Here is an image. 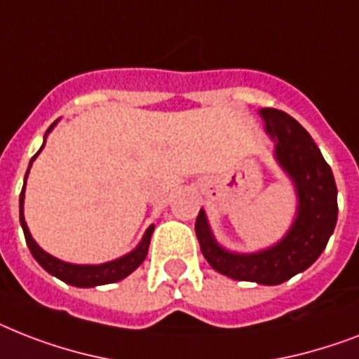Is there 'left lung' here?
Masks as SVG:
<instances>
[{"label": "left lung", "instance_id": "obj_1", "mask_svg": "<svg viewBox=\"0 0 359 359\" xmlns=\"http://www.w3.org/2000/svg\"><path fill=\"white\" fill-rule=\"evenodd\" d=\"M265 131L274 140V157L297 191V217L282 241L254 254L229 252L217 243L200 209L196 237L200 250L215 271L239 282L278 285L317 261L337 222V187L328 163L311 135L278 109H259Z\"/></svg>", "mask_w": 359, "mask_h": 359}]
</instances>
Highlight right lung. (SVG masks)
<instances>
[{"label":"right lung","instance_id":"obj_1","mask_svg":"<svg viewBox=\"0 0 359 359\" xmlns=\"http://www.w3.org/2000/svg\"><path fill=\"white\" fill-rule=\"evenodd\" d=\"M53 126H50V130L46 131V135L53 130ZM46 135H44V139H46ZM42 148H44V144H42ZM42 148H40V150H42ZM40 150L36 151V154L33 156V159H31L29 168L31 165H33L34 159H36V156L40 154ZM29 168H27V172H25V180H27ZM24 193H25V183H24V187H22V194H20V224H22V229H24L25 243H27V246H29V250L31 254H33L34 259L39 261V265L42 266L44 271L50 272V274H53L55 278L62 280L65 283H70V285H76V287H96V285H105V283L120 282V280H124L126 276H130L131 272H133L135 269H137V266L146 259L151 233H154V228H156L154 224L146 229L144 237H142V241H140L139 246H137L135 250H131L130 254H126V256L118 257V259L102 263V265H74V263H66V261H61V259H57V257L50 256L48 252L42 250V248L34 243V239L29 233V228H27V224H25V219H24L25 194Z\"/></svg>","mask_w":359,"mask_h":359}]
</instances>
